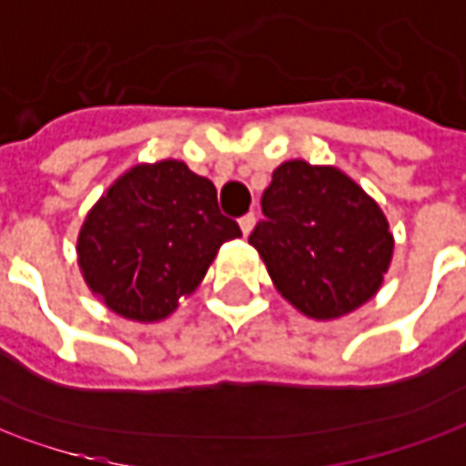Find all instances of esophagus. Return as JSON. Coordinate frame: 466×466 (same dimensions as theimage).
Masks as SVG:
<instances>
[{
	"label": "esophagus",
	"instance_id": "esophagus-1",
	"mask_svg": "<svg viewBox=\"0 0 466 466\" xmlns=\"http://www.w3.org/2000/svg\"><path fill=\"white\" fill-rule=\"evenodd\" d=\"M255 227V213H245L242 218H239V229H242V234L248 237V234L253 232Z\"/></svg>",
	"mask_w": 466,
	"mask_h": 466
}]
</instances>
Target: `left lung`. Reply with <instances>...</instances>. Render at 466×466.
Returning <instances> with one entry per match:
<instances>
[{"instance_id": "1", "label": "left lung", "mask_w": 466, "mask_h": 466, "mask_svg": "<svg viewBox=\"0 0 466 466\" xmlns=\"http://www.w3.org/2000/svg\"><path fill=\"white\" fill-rule=\"evenodd\" d=\"M260 206L266 218L250 245L299 313L341 318L380 289L394 237L380 206L341 169L284 161Z\"/></svg>"}]
</instances>
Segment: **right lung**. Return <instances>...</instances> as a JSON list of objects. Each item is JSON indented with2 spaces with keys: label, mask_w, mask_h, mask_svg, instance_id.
I'll use <instances>...</instances> for the list:
<instances>
[{
  "label": "right lung",
  "mask_w": 466,
  "mask_h": 466,
  "mask_svg": "<svg viewBox=\"0 0 466 466\" xmlns=\"http://www.w3.org/2000/svg\"><path fill=\"white\" fill-rule=\"evenodd\" d=\"M239 234L211 179L164 158L132 167L98 198L77 234V263L112 313L153 323L195 292L218 248Z\"/></svg>",
  "instance_id": "obj_1"
}]
</instances>
